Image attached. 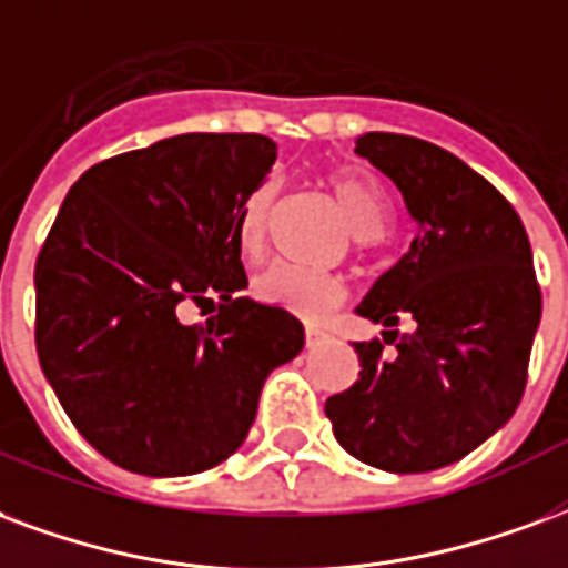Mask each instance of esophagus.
Returning <instances> with one entry per match:
<instances>
[{
  "label": "esophagus",
  "instance_id": "34e87169",
  "mask_svg": "<svg viewBox=\"0 0 568 568\" xmlns=\"http://www.w3.org/2000/svg\"><path fill=\"white\" fill-rule=\"evenodd\" d=\"M306 346H316V343H322V339H325V331H322V327L318 325H306Z\"/></svg>",
  "mask_w": 568,
  "mask_h": 568
}]
</instances>
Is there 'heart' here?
Instances as JSON below:
<instances>
[{
	"mask_svg": "<svg viewBox=\"0 0 568 568\" xmlns=\"http://www.w3.org/2000/svg\"><path fill=\"white\" fill-rule=\"evenodd\" d=\"M331 199L337 201L343 220L355 237L369 241L385 229L388 207L382 189L364 174L355 171H331L325 178ZM273 204H276V183L267 180L243 201L241 220H237V246L246 258H258L267 243V225H271ZM252 292L258 301L271 306H283L288 313L304 318H322L343 301V283L331 273L306 271L295 264H273L252 280Z\"/></svg>",
	"mask_w": 568,
	"mask_h": 568,
	"instance_id": "b5f03b06",
	"label": "heart"
}]
</instances>
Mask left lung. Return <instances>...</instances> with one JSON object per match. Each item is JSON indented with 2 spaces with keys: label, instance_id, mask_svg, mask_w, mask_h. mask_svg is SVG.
Segmentation results:
<instances>
[{
  "label": "left lung",
  "instance_id": "left-lung-1",
  "mask_svg": "<svg viewBox=\"0 0 568 568\" xmlns=\"http://www.w3.org/2000/svg\"><path fill=\"white\" fill-rule=\"evenodd\" d=\"M355 153L400 189L415 234L358 306L388 331L355 343L358 382L327 397L325 415L352 457L430 473L497 434L524 397L541 318L530 241L515 207L443 146L367 132ZM403 317L416 322L409 335L396 331Z\"/></svg>",
  "mask_w": 568,
  "mask_h": 568
}]
</instances>
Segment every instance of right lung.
<instances>
[{
	"instance_id": "add662e5",
	"label": "right lung",
	"mask_w": 568,
	"mask_h": 568,
	"mask_svg": "<svg viewBox=\"0 0 568 568\" xmlns=\"http://www.w3.org/2000/svg\"><path fill=\"white\" fill-rule=\"evenodd\" d=\"M276 162L264 134L192 132L104 159L69 189L36 262V348L78 434L141 476L234 455L304 325L246 288L237 220ZM217 316L183 326L186 300Z\"/></svg>"
}]
</instances>
